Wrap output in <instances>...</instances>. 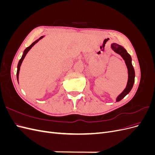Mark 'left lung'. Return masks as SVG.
I'll return each mask as SVG.
<instances>
[{
  "label": "left lung",
  "instance_id": "obj_1",
  "mask_svg": "<svg viewBox=\"0 0 155 155\" xmlns=\"http://www.w3.org/2000/svg\"><path fill=\"white\" fill-rule=\"evenodd\" d=\"M111 48L116 53L120 54L121 57H122V58L125 61L126 66L128 69L127 84V86L124 89V91L116 98V101H119L122 100L127 94H128L129 92L131 91V89H132L134 83L135 72L132 64V59H131L130 55L127 53V50L123 47V46H121L116 43H112L111 45Z\"/></svg>",
  "mask_w": 155,
  "mask_h": 155
}]
</instances>
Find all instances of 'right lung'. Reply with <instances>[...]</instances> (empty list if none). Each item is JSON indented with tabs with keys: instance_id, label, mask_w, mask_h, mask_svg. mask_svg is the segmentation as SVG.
<instances>
[{
	"instance_id": "1",
	"label": "right lung",
	"mask_w": 155,
	"mask_h": 155,
	"mask_svg": "<svg viewBox=\"0 0 155 155\" xmlns=\"http://www.w3.org/2000/svg\"><path fill=\"white\" fill-rule=\"evenodd\" d=\"M43 36H41L39 39H38L37 40H36L35 41H34V43H33L30 46H28V47H27L25 50V51H24V53H23V55H22V58H21V59L19 60V61H18V65H17V81H18V74H19V70H20V67H21V64H22V61H23V59H25V56H26V55L27 54V53L28 52V51L33 47V46H34L37 42H38L40 39H41L42 38H43Z\"/></svg>"
}]
</instances>
